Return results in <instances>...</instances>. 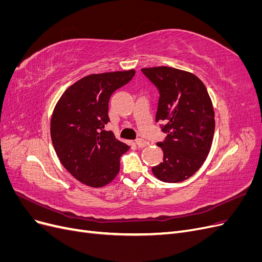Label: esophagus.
<instances>
[{"instance_id":"obj_1","label":"esophagus","mask_w":262,"mask_h":262,"mask_svg":"<svg viewBox=\"0 0 262 262\" xmlns=\"http://www.w3.org/2000/svg\"><path fill=\"white\" fill-rule=\"evenodd\" d=\"M136 143H137V145H138L139 147H144V146L147 145V142H146L144 139H141V138L137 139Z\"/></svg>"}]
</instances>
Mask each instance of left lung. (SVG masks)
Masks as SVG:
<instances>
[{"mask_svg": "<svg viewBox=\"0 0 262 262\" xmlns=\"http://www.w3.org/2000/svg\"><path fill=\"white\" fill-rule=\"evenodd\" d=\"M160 93L155 121H163L166 133L158 142L164 157L152 171L164 182H180L191 177L207 158L215 120L211 98L194 74L169 67L142 69Z\"/></svg>", "mask_w": 262, "mask_h": 262, "instance_id": "left-lung-1", "label": "left lung"}]
</instances>
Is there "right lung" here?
Masks as SVG:
<instances>
[{
	"label": "right lung",
	"mask_w": 262,
	"mask_h": 262,
	"mask_svg": "<svg viewBox=\"0 0 262 262\" xmlns=\"http://www.w3.org/2000/svg\"><path fill=\"white\" fill-rule=\"evenodd\" d=\"M136 71L91 74L63 93L53 110L50 133L61 164L78 181L102 187L120 169V156L129 146L106 131L108 102L113 93L128 84Z\"/></svg>",
	"instance_id": "right-lung-1"
}]
</instances>
